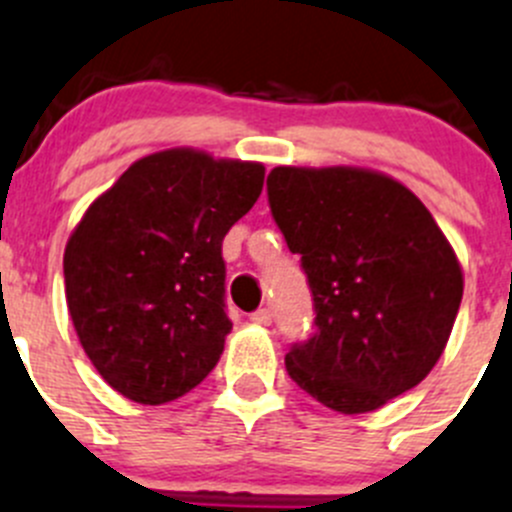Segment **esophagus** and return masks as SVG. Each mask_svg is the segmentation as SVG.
<instances>
[{
    "label": "esophagus",
    "mask_w": 512,
    "mask_h": 512,
    "mask_svg": "<svg viewBox=\"0 0 512 512\" xmlns=\"http://www.w3.org/2000/svg\"><path fill=\"white\" fill-rule=\"evenodd\" d=\"M250 321L257 323V326H270V323H272V313L267 308H260V310H255V313L250 315Z\"/></svg>",
    "instance_id": "34e87169"
}]
</instances>
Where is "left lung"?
<instances>
[{
  "label": "left lung",
  "mask_w": 512,
  "mask_h": 512,
  "mask_svg": "<svg viewBox=\"0 0 512 512\" xmlns=\"http://www.w3.org/2000/svg\"><path fill=\"white\" fill-rule=\"evenodd\" d=\"M267 202L315 310L313 336L285 353L290 379L341 414L414 389L462 303L460 262L429 209L391 176L351 166H278Z\"/></svg>",
  "instance_id": "left-lung-1"
}]
</instances>
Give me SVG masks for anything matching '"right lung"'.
<instances>
[{
  "label": "right lung",
  "mask_w": 512,
  "mask_h": 512,
  "mask_svg": "<svg viewBox=\"0 0 512 512\" xmlns=\"http://www.w3.org/2000/svg\"><path fill=\"white\" fill-rule=\"evenodd\" d=\"M265 166L159 151L123 171L70 234L62 272L85 353L118 394L166 404L217 366L232 331L222 240Z\"/></svg>",
  "instance_id": "right-lung-1"
}]
</instances>
